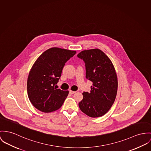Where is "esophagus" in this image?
<instances>
[{"label":"esophagus","instance_id":"obj_1","mask_svg":"<svg viewBox=\"0 0 151 151\" xmlns=\"http://www.w3.org/2000/svg\"><path fill=\"white\" fill-rule=\"evenodd\" d=\"M76 93V91H72V90H70V94H73L75 93Z\"/></svg>","mask_w":151,"mask_h":151}]
</instances>
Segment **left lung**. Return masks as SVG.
<instances>
[{"instance_id": "obj_1", "label": "left lung", "mask_w": 151, "mask_h": 151, "mask_svg": "<svg viewBox=\"0 0 151 151\" xmlns=\"http://www.w3.org/2000/svg\"><path fill=\"white\" fill-rule=\"evenodd\" d=\"M77 56L83 60L86 78L93 82L90 93L83 92L79 103L81 111L93 118L103 116L111 108L116 98L118 80L116 70L101 50H83Z\"/></svg>"}]
</instances>
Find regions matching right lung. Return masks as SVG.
Here are the masks:
<instances>
[{
  "label": "right lung",
  "instance_id": "right-lung-1",
  "mask_svg": "<svg viewBox=\"0 0 151 151\" xmlns=\"http://www.w3.org/2000/svg\"><path fill=\"white\" fill-rule=\"evenodd\" d=\"M76 52L52 47L42 53L30 70L27 90L29 99L35 107L44 113L60 109L69 91L55 87L61 75L65 63Z\"/></svg>",
  "mask_w": 151,
  "mask_h": 151
}]
</instances>
